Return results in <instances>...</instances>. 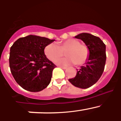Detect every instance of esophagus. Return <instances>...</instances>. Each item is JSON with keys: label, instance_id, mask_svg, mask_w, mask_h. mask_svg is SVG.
Returning <instances> with one entry per match:
<instances>
[{"label": "esophagus", "instance_id": "esophagus-1", "mask_svg": "<svg viewBox=\"0 0 121 121\" xmlns=\"http://www.w3.org/2000/svg\"><path fill=\"white\" fill-rule=\"evenodd\" d=\"M59 68H62V69H64V70H65V69H67V67H64V66H59Z\"/></svg>", "mask_w": 121, "mask_h": 121}]
</instances>
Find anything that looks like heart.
<instances>
[{
	"instance_id": "1",
	"label": "heart",
	"mask_w": 121,
	"mask_h": 121,
	"mask_svg": "<svg viewBox=\"0 0 121 121\" xmlns=\"http://www.w3.org/2000/svg\"><path fill=\"white\" fill-rule=\"evenodd\" d=\"M65 51L67 57L59 59L56 64L60 65H69L76 64L81 65L86 61L89 56V50L85 45L75 39H69L58 45L50 43L46 46L44 53L51 61H55L62 57L63 52Z\"/></svg>"
}]
</instances>
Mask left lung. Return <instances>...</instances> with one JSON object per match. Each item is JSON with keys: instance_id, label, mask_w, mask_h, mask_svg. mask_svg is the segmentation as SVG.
<instances>
[{"instance_id": "8db88e82", "label": "left lung", "mask_w": 121, "mask_h": 121, "mask_svg": "<svg viewBox=\"0 0 121 121\" xmlns=\"http://www.w3.org/2000/svg\"><path fill=\"white\" fill-rule=\"evenodd\" d=\"M75 38L85 43L89 50V56L84 65L77 70L76 76L69 81L74 86L85 89L96 84L103 73L106 62V47L99 37L90 33H81Z\"/></svg>"}]
</instances>
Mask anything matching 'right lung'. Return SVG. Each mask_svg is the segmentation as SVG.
I'll list each match as a JSON object with an SVG mask.
<instances>
[{"label": "right lung", "mask_w": 121, "mask_h": 121, "mask_svg": "<svg viewBox=\"0 0 121 121\" xmlns=\"http://www.w3.org/2000/svg\"><path fill=\"white\" fill-rule=\"evenodd\" d=\"M54 40L28 35L18 39L11 46L9 58L11 72L23 89L38 92L49 85L56 65L47 57L44 49Z\"/></svg>", "instance_id": "obj_1"}]
</instances>
